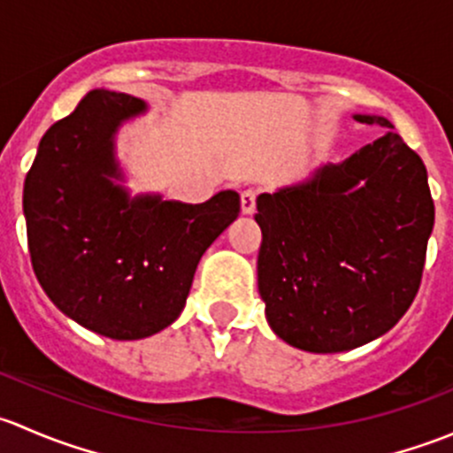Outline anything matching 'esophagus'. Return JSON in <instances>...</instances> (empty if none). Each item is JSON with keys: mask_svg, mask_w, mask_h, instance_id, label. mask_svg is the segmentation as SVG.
Returning <instances> with one entry per match:
<instances>
[{"mask_svg": "<svg viewBox=\"0 0 453 453\" xmlns=\"http://www.w3.org/2000/svg\"><path fill=\"white\" fill-rule=\"evenodd\" d=\"M256 197H258V190L254 188H248L241 193V210H243V214H252L256 210Z\"/></svg>", "mask_w": 453, "mask_h": 453, "instance_id": "esophagus-1", "label": "esophagus"}]
</instances>
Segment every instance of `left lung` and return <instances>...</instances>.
Wrapping results in <instances>:
<instances>
[{
    "instance_id": "obj_1",
    "label": "left lung",
    "mask_w": 453,
    "mask_h": 453,
    "mask_svg": "<svg viewBox=\"0 0 453 453\" xmlns=\"http://www.w3.org/2000/svg\"><path fill=\"white\" fill-rule=\"evenodd\" d=\"M390 129L311 181L256 201L258 291L278 337L342 353L390 331L421 287L434 199L427 168Z\"/></svg>"
}]
</instances>
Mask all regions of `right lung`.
Masks as SVG:
<instances>
[{"instance_id": "right-lung-1", "label": "right lung", "mask_w": 453, "mask_h": 453, "mask_svg": "<svg viewBox=\"0 0 453 453\" xmlns=\"http://www.w3.org/2000/svg\"><path fill=\"white\" fill-rule=\"evenodd\" d=\"M140 111L134 96L89 91L45 131L24 184L36 280L63 313L111 340H140L175 322L199 258L241 212L234 190L190 205L129 201L113 186V131Z\"/></svg>"}]
</instances>
